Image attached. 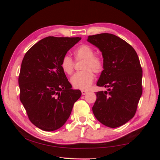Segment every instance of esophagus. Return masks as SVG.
I'll return each mask as SVG.
<instances>
[{"label":"esophagus","mask_w":160,"mask_h":160,"mask_svg":"<svg viewBox=\"0 0 160 160\" xmlns=\"http://www.w3.org/2000/svg\"><path fill=\"white\" fill-rule=\"evenodd\" d=\"M81 93H82V95H85V94L88 93V91H85V90H82L81 91Z\"/></svg>","instance_id":"obj_1"}]
</instances>
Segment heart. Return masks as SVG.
I'll list each match as a JSON object with an SVG mask.
<instances>
[{
  "mask_svg": "<svg viewBox=\"0 0 160 160\" xmlns=\"http://www.w3.org/2000/svg\"><path fill=\"white\" fill-rule=\"evenodd\" d=\"M76 61L83 60L81 66L82 71L76 72L71 78V83L73 88L78 89H88L94 80V72L99 74L104 69L103 57L95 53V50L91 46L83 44L78 47L74 51ZM61 67L66 74L71 75L74 71L75 62L67 55L62 57Z\"/></svg>",
  "mask_w": 160,
  "mask_h": 160,
  "instance_id": "1",
  "label": "heart"
}]
</instances>
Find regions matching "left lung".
<instances>
[{
  "instance_id": "left-lung-1",
  "label": "left lung",
  "mask_w": 160,
  "mask_h": 160,
  "mask_svg": "<svg viewBox=\"0 0 160 160\" xmlns=\"http://www.w3.org/2000/svg\"><path fill=\"white\" fill-rule=\"evenodd\" d=\"M102 52L104 69L97 85L108 88L96 93L92 108L99 122L109 128L122 126L133 118L142 94V68L129 43L109 33L88 37Z\"/></svg>"
}]
</instances>
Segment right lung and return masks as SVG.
<instances>
[{"mask_svg":"<svg viewBox=\"0 0 160 160\" xmlns=\"http://www.w3.org/2000/svg\"><path fill=\"white\" fill-rule=\"evenodd\" d=\"M79 37H47L31 47L24 57L18 85L20 100L31 122L52 132L68 119L80 90L72 89L61 67L62 57Z\"/></svg>","mask_w":160,"mask_h":160,"instance_id":"obj_1","label":"right lung"}]
</instances>
